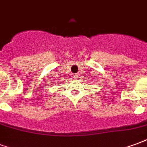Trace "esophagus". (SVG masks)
Here are the masks:
<instances>
[{
    "label": "esophagus",
    "instance_id": "1",
    "mask_svg": "<svg viewBox=\"0 0 147 147\" xmlns=\"http://www.w3.org/2000/svg\"><path fill=\"white\" fill-rule=\"evenodd\" d=\"M73 78H74V79H78V74H74V76H73Z\"/></svg>",
    "mask_w": 147,
    "mask_h": 147
}]
</instances>
